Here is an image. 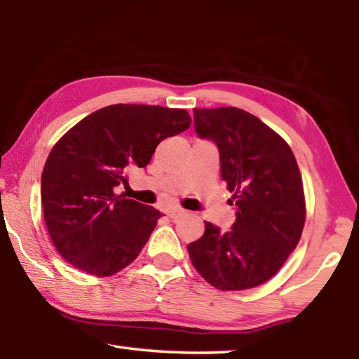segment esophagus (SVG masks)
I'll return each instance as SVG.
<instances>
[{
	"instance_id": "34e87169",
	"label": "esophagus",
	"mask_w": 359,
	"mask_h": 359,
	"mask_svg": "<svg viewBox=\"0 0 359 359\" xmlns=\"http://www.w3.org/2000/svg\"><path fill=\"white\" fill-rule=\"evenodd\" d=\"M184 214H185V210L180 209V208H174V209H168L166 210V215L169 218H179V217H182Z\"/></svg>"
}]
</instances>
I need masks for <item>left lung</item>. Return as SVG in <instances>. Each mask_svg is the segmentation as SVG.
<instances>
[{
	"instance_id": "obj_1",
	"label": "left lung",
	"mask_w": 359,
	"mask_h": 359,
	"mask_svg": "<svg viewBox=\"0 0 359 359\" xmlns=\"http://www.w3.org/2000/svg\"><path fill=\"white\" fill-rule=\"evenodd\" d=\"M194 130L220 151V172L238 205L226 233L204 222L188 244L201 277L222 291L255 288L274 277L301 239L306 198L290 145L258 117L238 107L193 109Z\"/></svg>"
}]
</instances>
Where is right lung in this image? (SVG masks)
Masks as SVG:
<instances>
[{
	"label": "right lung",
	"mask_w": 359,
	"mask_h": 359,
	"mask_svg": "<svg viewBox=\"0 0 359 359\" xmlns=\"http://www.w3.org/2000/svg\"><path fill=\"white\" fill-rule=\"evenodd\" d=\"M185 109L112 104L87 115L48 154L41 179L44 222L57 252L96 277L141 253L161 212L115 193L145 168L163 139L190 128Z\"/></svg>",
	"instance_id": "right-lung-1"
}]
</instances>
